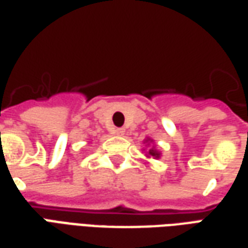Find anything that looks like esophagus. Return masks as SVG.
<instances>
[{
	"mask_svg": "<svg viewBox=\"0 0 248 248\" xmlns=\"http://www.w3.org/2000/svg\"><path fill=\"white\" fill-rule=\"evenodd\" d=\"M114 134H117V136H124V129H122V127H118V129L114 130Z\"/></svg>",
	"mask_w": 248,
	"mask_h": 248,
	"instance_id": "34e87169",
	"label": "esophagus"
}]
</instances>
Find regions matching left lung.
<instances>
[{
  "mask_svg": "<svg viewBox=\"0 0 248 248\" xmlns=\"http://www.w3.org/2000/svg\"><path fill=\"white\" fill-rule=\"evenodd\" d=\"M149 154H150V155H154V157H157V158L160 157V153H157V152L153 150V149H152V150H149Z\"/></svg>",
  "mask_w": 248,
  "mask_h": 248,
  "instance_id": "obj_1",
  "label": "left lung"
}]
</instances>
